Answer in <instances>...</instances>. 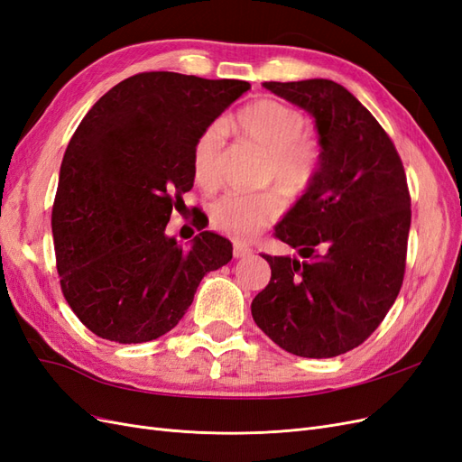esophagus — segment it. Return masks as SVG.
I'll return each mask as SVG.
<instances>
[{"label":"esophagus","instance_id":"34e87169","mask_svg":"<svg viewBox=\"0 0 462 462\" xmlns=\"http://www.w3.org/2000/svg\"><path fill=\"white\" fill-rule=\"evenodd\" d=\"M233 254H235V258H245V256L253 254V248L243 245V243H233Z\"/></svg>","mask_w":462,"mask_h":462}]
</instances>
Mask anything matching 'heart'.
<instances>
[{"label":"heart","mask_w":462,"mask_h":462,"mask_svg":"<svg viewBox=\"0 0 462 462\" xmlns=\"http://www.w3.org/2000/svg\"><path fill=\"white\" fill-rule=\"evenodd\" d=\"M236 136L265 150L263 183H272L285 202H295L314 185L321 165V144L306 133V117L295 106L279 100H258L226 121ZM223 129L209 125L194 143L192 171L197 183L214 190L221 180ZM279 202L270 192L226 194L212 208V223L233 239H253L277 217Z\"/></svg>","instance_id":"b5f03b06"}]
</instances>
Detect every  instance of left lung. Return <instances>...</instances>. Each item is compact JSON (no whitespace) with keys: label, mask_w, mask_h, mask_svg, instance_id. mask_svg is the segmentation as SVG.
Returning a JSON list of instances; mask_svg holds the SVG:
<instances>
[{"label":"left lung","mask_w":462,"mask_h":462,"mask_svg":"<svg viewBox=\"0 0 462 462\" xmlns=\"http://www.w3.org/2000/svg\"><path fill=\"white\" fill-rule=\"evenodd\" d=\"M263 87L314 116L321 165L273 233L304 260L262 254L272 279L253 300V318L287 353L339 356L370 337L401 291L411 229L407 175L382 125L337 82Z\"/></svg>","instance_id":"obj_1"}]
</instances>
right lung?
Here are the masks:
<instances>
[{
    "instance_id": "add662e5",
    "label": "right lung",
    "mask_w": 462,
    "mask_h": 462,
    "mask_svg": "<svg viewBox=\"0 0 462 462\" xmlns=\"http://www.w3.org/2000/svg\"><path fill=\"white\" fill-rule=\"evenodd\" d=\"M248 88L138 73L80 121L61 162L51 233L63 297L97 337L158 339L185 316L202 277L233 258L216 233H199L185 250L165 227L192 189L199 134Z\"/></svg>"
}]
</instances>
